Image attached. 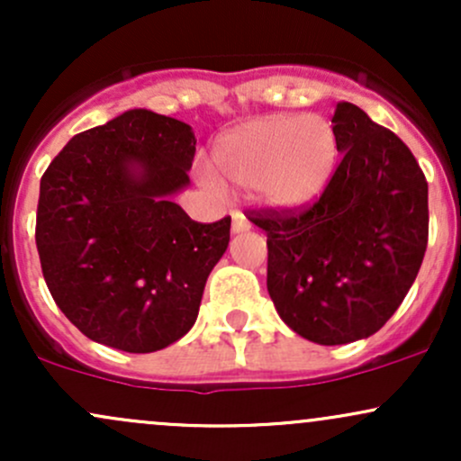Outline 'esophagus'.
Returning a JSON list of instances; mask_svg holds the SVG:
<instances>
[{
    "label": "esophagus",
    "mask_w": 461,
    "mask_h": 461,
    "mask_svg": "<svg viewBox=\"0 0 461 461\" xmlns=\"http://www.w3.org/2000/svg\"><path fill=\"white\" fill-rule=\"evenodd\" d=\"M247 230H251V223H249L247 216L240 212L231 214V231H234V234H242V231Z\"/></svg>",
    "instance_id": "1"
}]
</instances>
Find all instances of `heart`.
<instances>
[{
	"instance_id": "obj_1",
	"label": "heart",
	"mask_w": 461,
	"mask_h": 461,
	"mask_svg": "<svg viewBox=\"0 0 461 461\" xmlns=\"http://www.w3.org/2000/svg\"><path fill=\"white\" fill-rule=\"evenodd\" d=\"M225 182L253 188L260 203L284 212L308 210L325 194L338 167L336 130L319 114H275L225 131L212 151ZM208 186L219 182L203 173Z\"/></svg>"
}]
</instances>
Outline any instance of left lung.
Segmentation results:
<instances>
[{
    "instance_id": "obj_1",
    "label": "left lung",
    "mask_w": 461,
    "mask_h": 461,
    "mask_svg": "<svg viewBox=\"0 0 461 461\" xmlns=\"http://www.w3.org/2000/svg\"><path fill=\"white\" fill-rule=\"evenodd\" d=\"M342 160L303 212L262 210L267 288L293 331L316 345L373 336L414 284L427 249V179L407 145L357 105L331 116Z\"/></svg>"
}]
</instances>
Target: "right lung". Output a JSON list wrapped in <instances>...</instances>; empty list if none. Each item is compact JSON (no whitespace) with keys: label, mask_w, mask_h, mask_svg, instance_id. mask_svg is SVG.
Instances as JSON below:
<instances>
[{"label":"right lung","mask_w":461,"mask_h":461,"mask_svg":"<svg viewBox=\"0 0 461 461\" xmlns=\"http://www.w3.org/2000/svg\"><path fill=\"white\" fill-rule=\"evenodd\" d=\"M194 145L188 123L134 108L73 136L41 179L47 288L99 345L153 353L197 321L231 219L197 223L173 201L190 184Z\"/></svg>","instance_id":"right-lung-1"}]
</instances>
